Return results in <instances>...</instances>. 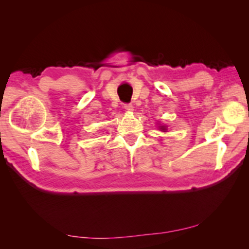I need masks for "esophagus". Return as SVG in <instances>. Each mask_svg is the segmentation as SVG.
Wrapping results in <instances>:
<instances>
[{
    "label": "esophagus",
    "mask_w": 249,
    "mask_h": 249,
    "mask_svg": "<svg viewBox=\"0 0 249 249\" xmlns=\"http://www.w3.org/2000/svg\"><path fill=\"white\" fill-rule=\"evenodd\" d=\"M124 107H125V109L126 111H128V112H132L133 109H134V107L130 103H126V104H124Z\"/></svg>",
    "instance_id": "esophagus-1"
}]
</instances>
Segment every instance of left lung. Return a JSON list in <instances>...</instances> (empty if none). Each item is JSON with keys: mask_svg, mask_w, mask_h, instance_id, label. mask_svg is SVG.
<instances>
[{"mask_svg": "<svg viewBox=\"0 0 249 249\" xmlns=\"http://www.w3.org/2000/svg\"><path fill=\"white\" fill-rule=\"evenodd\" d=\"M166 127H163V126H161V129H165Z\"/></svg>", "mask_w": 249, "mask_h": 249, "instance_id": "1", "label": "left lung"}]
</instances>
